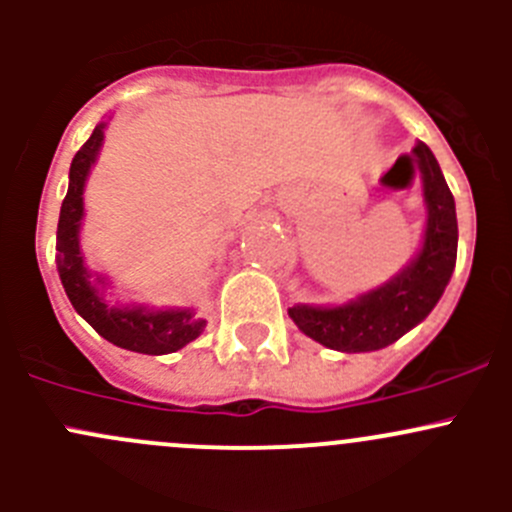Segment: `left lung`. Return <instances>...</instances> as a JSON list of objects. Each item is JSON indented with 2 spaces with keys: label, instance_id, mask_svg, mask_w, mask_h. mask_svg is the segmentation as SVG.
<instances>
[{
  "label": "left lung",
  "instance_id": "left-lung-1",
  "mask_svg": "<svg viewBox=\"0 0 512 512\" xmlns=\"http://www.w3.org/2000/svg\"><path fill=\"white\" fill-rule=\"evenodd\" d=\"M428 205L426 237L401 275L342 307H292L289 317L314 342L337 352H374L394 344L428 317L456 267V203L438 160L423 141L414 146Z\"/></svg>",
  "mask_w": 512,
  "mask_h": 512
}]
</instances>
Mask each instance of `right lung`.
<instances>
[{
    "label": "right lung",
    "mask_w": 512,
    "mask_h": 512,
    "mask_svg": "<svg viewBox=\"0 0 512 512\" xmlns=\"http://www.w3.org/2000/svg\"><path fill=\"white\" fill-rule=\"evenodd\" d=\"M103 128L98 123L89 141L79 148L69 168V190L61 203L59 230H56V267H59L61 285L71 299L76 312L116 347L138 354H170L183 349L203 332V319H193L190 309H165L148 312L143 307L118 309L108 307L98 289L91 285L89 272L79 252V225L84 215V183L89 168L94 165L98 148L103 143Z\"/></svg>",
    "instance_id": "right-lung-1"
}]
</instances>
